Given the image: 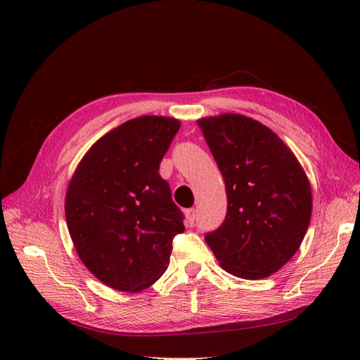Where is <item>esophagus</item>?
<instances>
[{
	"mask_svg": "<svg viewBox=\"0 0 360 360\" xmlns=\"http://www.w3.org/2000/svg\"><path fill=\"white\" fill-rule=\"evenodd\" d=\"M184 213H186V222H188V225L192 226L195 224V221H197V210H195V209H188Z\"/></svg>",
	"mask_w": 360,
	"mask_h": 360,
	"instance_id": "34e87169",
	"label": "esophagus"
}]
</instances>
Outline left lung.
Returning <instances> with one entry per match:
<instances>
[{
  "label": "left lung",
  "instance_id": "obj_1",
  "mask_svg": "<svg viewBox=\"0 0 360 360\" xmlns=\"http://www.w3.org/2000/svg\"><path fill=\"white\" fill-rule=\"evenodd\" d=\"M226 189V216L205 243L228 274L274 275L297 252L312 213L307 174L275 132L240 114L198 120Z\"/></svg>",
  "mask_w": 360,
  "mask_h": 360
}]
</instances>
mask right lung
I'll return each mask as SVG.
<instances>
[{
	"label": "right lung",
	"mask_w": 360,
	"mask_h": 360,
	"mask_svg": "<svg viewBox=\"0 0 360 360\" xmlns=\"http://www.w3.org/2000/svg\"><path fill=\"white\" fill-rule=\"evenodd\" d=\"M180 129L169 117L144 115L112 129L86 151L66 193V221L85 267L103 284L136 292L169 263L184 216L159 174Z\"/></svg>",
	"instance_id": "obj_1"
}]
</instances>
